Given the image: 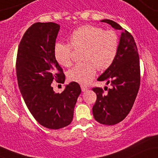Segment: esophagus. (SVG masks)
Masks as SVG:
<instances>
[{"mask_svg": "<svg viewBox=\"0 0 158 158\" xmlns=\"http://www.w3.org/2000/svg\"><path fill=\"white\" fill-rule=\"evenodd\" d=\"M81 91L85 92V91H86V90H88V88L85 86H81Z\"/></svg>", "mask_w": 158, "mask_h": 158, "instance_id": "1", "label": "esophagus"}]
</instances>
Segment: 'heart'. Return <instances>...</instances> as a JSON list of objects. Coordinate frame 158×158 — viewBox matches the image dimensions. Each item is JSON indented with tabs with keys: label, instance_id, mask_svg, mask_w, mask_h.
Segmentation results:
<instances>
[{
	"label": "heart",
	"instance_id": "b5f03b06",
	"mask_svg": "<svg viewBox=\"0 0 158 158\" xmlns=\"http://www.w3.org/2000/svg\"><path fill=\"white\" fill-rule=\"evenodd\" d=\"M69 44L57 42L54 45L53 54L56 61L63 67L72 64V48H83V62L76 64L68 72L70 81L88 85L93 80L97 68L108 69L113 64L118 52L119 40L114 30L104 31L102 28L85 25L69 36Z\"/></svg>",
	"mask_w": 158,
	"mask_h": 158
}]
</instances>
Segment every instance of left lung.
Listing matches in <instances>:
<instances>
[{
  "label": "left lung",
  "mask_w": 158,
  "mask_h": 158,
  "mask_svg": "<svg viewBox=\"0 0 158 158\" xmlns=\"http://www.w3.org/2000/svg\"><path fill=\"white\" fill-rule=\"evenodd\" d=\"M101 22L121 30L115 60L97 79L112 88L105 95L102 88L92 89L97 97L92 108L94 119L101 124L112 126L126 118L137 97L140 82L139 59L135 39L129 32L111 20L104 19Z\"/></svg>",
  "instance_id": "obj_1"
}]
</instances>
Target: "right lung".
I'll return each mask as SVG.
<instances>
[{"instance_id": "1", "label": "right lung", "mask_w": 158, "mask_h": 158, "mask_svg": "<svg viewBox=\"0 0 158 158\" xmlns=\"http://www.w3.org/2000/svg\"><path fill=\"white\" fill-rule=\"evenodd\" d=\"M59 29L53 22L33 23L20 42L16 60L18 85L23 100L36 121L50 129H59L71 123L81 94L75 81L65 85L61 94L55 93L51 86L53 80H65L53 54Z\"/></svg>"}]
</instances>
